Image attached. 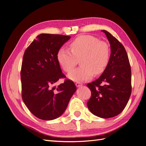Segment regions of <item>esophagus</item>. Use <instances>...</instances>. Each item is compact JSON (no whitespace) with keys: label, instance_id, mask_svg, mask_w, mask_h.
<instances>
[{"label":"esophagus","instance_id":"1","mask_svg":"<svg viewBox=\"0 0 146 146\" xmlns=\"http://www.w3.org/2000/svg\"><path fill=\"white\" fill-rule=\"evenodd\" d=\"M76 85L77 87H80V86H82V83H80V82H77L76 83Z\"/></svg>","mask_w":146,"mask_h":146}]
</instances>
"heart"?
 <instances>
[{
  "instance_id": "1",
  "label": "heart",
  "mask_w": 146,
  "mask_h": 146,
  "mask_svg": "<svg viewBox=\"0 0 146 146\" xmlns=\"http://www.w3.org/2000/svg\"><path fill=\"white\" fill-rule=\"evenodd\" d=\"M70 51L61 48L57 53V60L65 72H69L81 60L82 66L70 72L68 77L77 82L86 81L95 75L102 73L110 57L108 44L91 35H82L70 42Z\"/></svg>"
}]
</instances>
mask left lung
<instances>
[{
    "label": "left lung",
    "instance_id": "left-lung-1",
    "mask_svg": "<svg viewBox=\"0 0 146 146\" xmlns=\"http://www.w3.org/2000/svg\"><path fill=\"white\" fill-rule=\"evenodd\" d=\"M111 46L107 68L96 80L87 84L91 96L88 108L94 115L110 118L125 108L131 92V67L124 47L106 30H102Z\"/></svg>",
    "mask_w": 146,
    "mask_h": 146
}]
</instances>
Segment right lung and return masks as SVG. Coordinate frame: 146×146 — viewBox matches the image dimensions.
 Segmentation results:
<instances>
[{
    "instance_id": "obj_1",
    "label": "right lung",
    "mask_w": 146,
    "mask_h": 146,
    "mask_svg": "<svg viewBox=\"0 0 146 146\" xmlns=\"http://www.w3.org/2000/svg\"><path fill=\"white\" fill-rule=\"evenodd\" d=\"M70 38L62 35H39L24 52L21 66L22 98L29 111L36 117L50 121L60 116L77 90L66 78L57 60V53Z\"/></svg>"
}]
</instances>
